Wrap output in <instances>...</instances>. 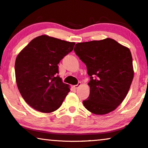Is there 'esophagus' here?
Here are the masks:
<instances>
[{
	"instance_id": "obj_1",
	"label": "esophagus",
	"mask_w": 148,
	"mask_h": 148,
	"mask_svg": "<svg viewBox=\"0 0 148 148\" xmlns=\"http://www.w3.org/2000/svg\"><path fill=\"white\" fill-rule=\"evenodd\" d=\"M81 86H82V84H81V82H79L77 84L75 85V86H74L73 87H74L75 89H77V88H79V87H80Z\"/></svg>"
}]
</instances>
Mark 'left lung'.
Wrapping results in <instances>:
<instances>
[{"instance_id":"obj_1","label":"left lung","mask_w":148,"mask_h":148,"mask_svg":"<svg viewBox=\"0 0 148 148\" xmlns=\"http://www.w3.org/2000/svg\"><path fill=\"white\" fill-rule=\"evenodd\" d=\"M74 50L90 76L84 106L98 115L114 110L127 95L134 75L129 48L108 38L77 43Z\"/></svg>"}]
</instances>
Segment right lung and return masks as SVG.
<instances>
[{
    "label": "right lung",
    "mask_w": 148,
    "mask_h": 148,
    "mask_svg": "<svg viewBox=\"0 0 148 148\" xmlns=\"http://www.w3.org/2000/svg\"><path fill=\"white\" fill-rule=\"evenodd\" d=\"M75 43L47 35L32 40L16 58L15 78L24 100L41 112L59 108L70 87L57 75L58 64L71 52Z\"/></svg>",
    "instance_id": "add662e5"
}]
</instances>
